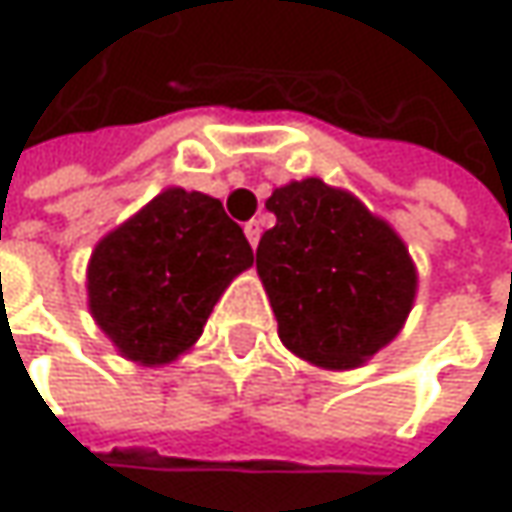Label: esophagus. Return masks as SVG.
<instances>
[{
    "label": "esophagus",
    "instance_id": "34e87169",
    "mask_svg": "<svg viewBox=\"0 0 512 512\" xmlns=\"http://www.w3.org/2000/svg\"><path fill=\"white\" fill-rule=\"evenodd\" d=\"M244 236H247V242L256 247L259 239H262V224H259L256 218H253V221H247V224H244Z\"/></svg>",
    "mask_w": 512,
    "mask_h": 512
}]
</instances>
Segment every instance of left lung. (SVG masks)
Here are the masks:
<instances>
[{
  "mask_svg": "<svg viewBox=\"0 0 512 512\" xmlns=\"http://www.w3.org/2000/svg\"><path fill=\"white\" fill-rule=\"evenodd\" d=\"M276 224L256 270L282 345L311 366L348 371L395 340L418 294V268L386 218L322 178L276 187Z\"/></svg>",
  "mask_w": 512,
  "mask_h": 512,
  "instance_id": "1",
  "label": "left lung"
}]
</instances>
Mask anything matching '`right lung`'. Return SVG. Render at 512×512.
<instances>
[{
  "instance_id": "obj_1",
  "label": "right lung",
  "mask_w": 512,
  "mask_h": 512,
  "mask_svg": "<svg viewBox=\"0 0 512 512\" xmlns=\"http://www.w3.org/2000/svg\"><path fill=\"white\" fill-rule=\"evenodd\" d=\"M253 265L221 201L167 187L94 244L89 311L120 357L167 366L198 343L227 285Z\"/></svg>"
}]
</instances>
